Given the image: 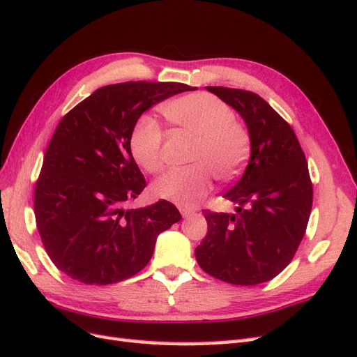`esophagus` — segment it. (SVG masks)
Instances as JSON below:
<instances>
[{
	"instance_id": "34e87169",
	"label": "esophagus",
	"mask_w": 357,
	"mask_h": 357,
	"mask_svg": "<svg viewBox=\"0 0 357 357\" xmlns=\"http://www.w3.org/2000/svg\"><path fill=\"white\" fill-rule=\"evenodd\" d=\"M179 211L182 214V217H190L193 213H196L195 208H188V206H181Z\"/></svg>"
}]
</instances>
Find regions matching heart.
Instances as JSON below:
<instances>
[{
    "label": "heart",
    "mask_w": 357,
    "mask_h": 357,
    "mask_svg": "<svg viewBox=\"0 0 357 357\" xmlns=\"http://www.w3.org/2000/svg\"><path fill=\"white\" fill-rule=\"evenodd\" d=\"M169 122L196 137L185 169H172L153 184L155 195L179 206H193L213 187V173L232 179L241 172L250 153V135L235 121L231 105L211 93H188L167 100L161 107ZM162 131L151 116H142L130 134L135 162L149 173L162 167Z\"/></svg>",
    "instance_id": "obj_1"
}]
</instances>
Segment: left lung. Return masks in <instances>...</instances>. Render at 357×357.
I'll return each mask as SVG.
<instances>
[{
  "label": "left lung",
  "instance_id": "left-lung-1",
  "mask_svg": "<svg viewBox=\"0 0 357 357\" xmlns=\"http://www.w3.org/2000/svg\"><path fill=\"white\" fill-rule=\"evenodd\" d=\"M244 119L250 160L223 197L235 214L204 209L208 223L196 261L205 273L232 285H258L285 268L306 232L312 182L296 132L253 91L206 87Z\"/></svg>",
  "mask_w": 357,
  "mask_h": 357
}]
</instances>
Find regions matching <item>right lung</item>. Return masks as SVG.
Returning <instances> with one entry per match:
<instances>
[{
  "label": "right lung",
  "instance_id": "obj_1",
  "mask_svg": "<svg viewBox=\"0 0 357 357\" xmlns=\"http://www.w3.org/2000/svg\"><path fill=\"white\" fill-rule=\"evenodd\" d=\"M182 83L128 81L95 90L54 131L34 188L38 231L51 261L86 285H109L143 270L157 236L181 220L158 200L126 209L146 187L132 158L130 134L140 116Z\"/></svg>",
  "mask_w": 357,
  "mask_h": 357
}]
</instances>
